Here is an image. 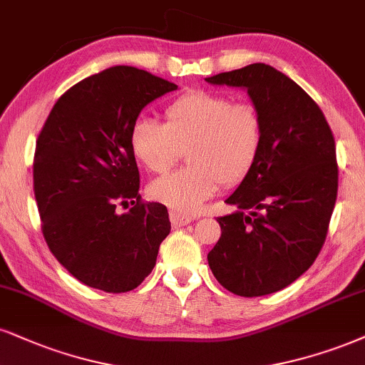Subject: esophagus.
<instances>
[{"instance_id": "obj_1", "label": "esophagus", "mask_w": 365, "mask_h": 365, "mask_svg": "<svg viewBox=\"0 0 365 365\" xmlns=\"http://www.w3.org/2000/svg\"><path fill=\"white\" fill-rule=\"evenodd\" d=\"M191 217L190 215H182V213H178V211H170V223L174 225V227H184V225H187L191 222Z\"/></svg>"}]
</instances>
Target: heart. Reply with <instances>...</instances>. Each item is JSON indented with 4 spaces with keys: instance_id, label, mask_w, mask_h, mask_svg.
<instances>
[{
    "instance_id": "b5f03b06",
    "label": "heart",
    "mask_w": 365,
    "mask_h": 365,
    "mask_svg": "<svg viewBox=\"0 0 365 365\" xmlns=\"http://www.w3.org/2000/svg\"><path fill=\"white\" fill-rule=\"evenodd\" d=\"M165 123L138 118L130 128V150L150 173H165L182 150L187 168L157 179L148 195L178 213H195L223 184L242 182L257 164L264 120L249 101L220 93L190 91L170 101Z\"/></svg>"
}]
</instances>
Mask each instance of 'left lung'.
<instances>
[{
	"label": "left lung",
	"instance_id": "left-lung-1",
	"mask_svg": "<svg viewBox=\"0 0 365 365\" xmlns=\"http://www.w3.org/2000/svg\"><path fill=\"white\" fill-rule=\"evenodd\" d=\"M206 83L247 89L264 120L257 164L225 200L237 211L217 220L210 269L233 294H271L307 272L325 244L339 190L334 133L308 93L262 62Z\"/></svg>",
	"mask_w": 365,
	"mask_h": 365
}]
</instances>
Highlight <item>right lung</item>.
I'll list each match as a JSON object with an SVG mask.
<instances>
[{"label":"right lung","instance_id":"1","mask_svg":"<svg viewBox=\"0 0 365 365\" xmlns=\"http://www.w3.org/2000/svg\"><path fill=\"white\" fill-rule=\"evenodd\" d=\"M175 89L147 71L115 66L67 89L45 120L34 159L42 233L83 284L127 292L154 269L169 213L140 200L128 135L148 103ZM128 200L133 208L120 215L115 208Z\"/></svg>","mask_w":365,"mask_h":365}]
</instances>
